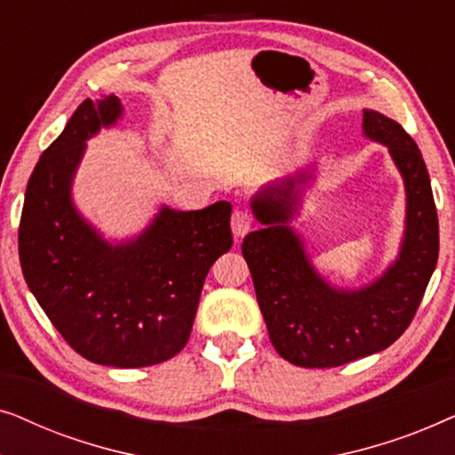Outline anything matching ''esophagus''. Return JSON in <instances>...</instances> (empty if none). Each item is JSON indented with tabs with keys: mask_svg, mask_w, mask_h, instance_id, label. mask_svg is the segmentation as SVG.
<instances>
[{
	"mask_svg": "<svg viewBox=\"0 0 455 455\" xmlns=\"http://www.w3.org/2000/svg\"><path fill=\"white\" fill-rule=\"evenodd\" d=\"M252 229V215L244 209H235L232 215V232L235 238H244Z\"/></svg>",
	"mask_w": 455,
	"mask_h": 455,
	"instance_id": "1",
	"label": "esophagus"
}]
</instances>
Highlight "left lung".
<instances>
[{"label": "left lung", "instance_id": "1", "mask_svg": "<svg viewBox=\"0 0 455 455\" xmlns=\"http://www.w3.org/2000/svg\"><path fill=\"white\" fill-rule=\"evenodd\" d=\"M366 139L389 148L406 188V228L400 252L375 282L335 288L315 269L304 240L290 226L313 180L308 165L252 196L263 228L242 242L271 344L288 363L307 369L341 366L389 347L406 331L439 257V221L425 159L400 124L363 111Z\"/></svg>", "mask_w": 455, "mask_h": 455}]
</instances>
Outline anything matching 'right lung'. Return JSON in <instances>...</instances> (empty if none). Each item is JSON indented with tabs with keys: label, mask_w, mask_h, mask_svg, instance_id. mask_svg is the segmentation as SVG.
Wrapping results in <instances>:
<instances>
[{
	"label": "right lung",
	"mask_w": 455,
	"mask_h": 455,
	"mask_svg": "<svg viewBox=\"0 0 455 455\" xmlns=\"http://www.w3.org/2000/svg\"><path fill=\"white\" fill-rule=\"evenodd\" d=\"M124 114L116 95L78 105L28 180L18 252L28 290L80 356L140 369L176 356L190 338L211 265L232 248V204H167L139 235L105 240L72 201L86 140Z\"/></svg>",
	"instance_id": "obj_1"
}]
</instances>
